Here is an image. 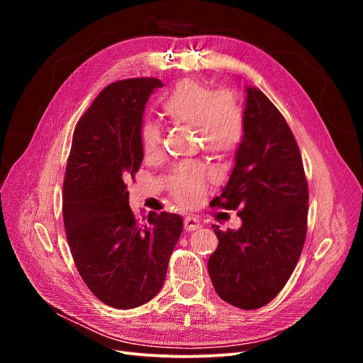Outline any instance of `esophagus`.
I'll use <instances>...</instances> for the list:
<instances>
[{"mask_svg":"<svg viewBox=\"0 0 363 363\" xmlns=\"http://www.w3.org/2000/svg\"><path fill=\"white\" fill-rule=\"evenodd\" d=\"M201 225H200V220L197 219V218H193V216H185V219H184V228L185 230L188 231V233H191V231H196V230H199Z\"/></svg>","mask_w":363,"mask_h":363,"instance_id":"34e87169","label":"esophagus"}]
</instances>
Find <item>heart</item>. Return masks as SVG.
<instances>
[{"mask_svg": "<svg viewBox=\"0 0 363 363\" xmlns=\"http://www.w3.org/2000/svg\"><path fill=\"white\" fill-rule=\"evenodd\" d=\"M162 110L172 123L196 129L201 144L218 155L233 151L242 138V110L230 89L213 91L199 81L186 79L164 95ZM140 140L145 159L162 156L163 135L156 123H144ZM208 179L211 172L204 164H179L170 177V193L178 203L194 206L201 200Z\"/></svg>", "mask_w": 363, "mask_h": 363, "instance_id": "heart-1", "label": "heart"}]
</instances>
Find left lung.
Returning <instances> with one entry per match:
<instances>
[{
    "label": "left lung",
    "mask_w": 363,
    "mask_h": 363,
    "mask_svg": "<svg viewBox=\"0 0 363 363\" xmlns=\"http://www.w3.org/2000/svg\"><path fill=\"white\" fill-rule=\"evenodd\" d=\"M309 188L300 150L279 110L247 86L244 133L235 166L211 206L238 211L240 230L220 231L207 269L218 296L235 308L259 309L290 279L308 233Z\"/></svg>",
    "instance_id": "8db88e82"
}]
</instances>
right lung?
Instances as JSON below:
<instances>
[{"label":"right lung","instance_id":"add662e5","mask_svg":"<svg viewBox=\"0 0 363 363\" xmlns=\"http://www.w3.org/2000/svg\"><path fill=\"white\" fill-rule=\"evenodd\" d=\"M156 78L107 85L73 132L63 182V220L70 253L92 294L107 306L133 309L164 282L182 218L129 207L126 182L144 159L140 132Z\"/></svg>","mask_w":363,"mask_h":363}]
</instances>
